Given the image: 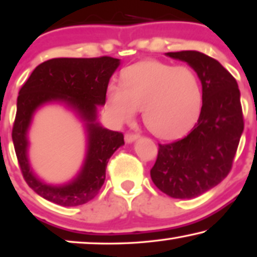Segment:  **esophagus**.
I'll return each instance as SVG.
<instances>
[{"instance_id": "1", "label": "esophagus", "mask_w": 257, "mask_h": 257, "mask_svg": "<svg viewBox=\"0 0 257 257\" xmlns=\"http://www.w3.org/2000/svg\"><path fill=\"white\" fill-rule=\"evenodd\" d=\"M139 135H136V134H125L124 135V142L125 143H128V144H130V143H133V142H135V141H137L139 140Z\"/></svg>"}]
</instances>
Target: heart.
Listing matches in <instances>:
<instances>
[{
    "label": "heart",
    "mask_w": 257,
    "mask_h": 257,
    "mask_svg": "<svg viewBox=\"0 0 257 257\" xmlns=\"http://www.w3.org/2000/svg\"><path fill=\"white\" fill-rule=\"evenodd\" d=\"M121 85L106 90V109L117 123L132 121L142 107L148 129L160 139H177L195 123L202 107V84L188 66L144 60L125 68Z\"/></svg>",
    "instance_id": "1"
}]
</instances>
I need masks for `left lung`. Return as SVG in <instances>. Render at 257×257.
<instances>
[{
  "label": "left lung",
  "mask_w": 257,
  "mask_h": 257,
  "mask_svg": "<svg viewBox=\"0 0 257 257\" xmlns=\"http://www.w3.org/2000/svg\"><path fill=\"white\" fill-rule=\"evenodd\" d=\"M197 72L202 108L182 140L159 144L150 174L157 188L173 198H194L216 187L231 171L243 132L238 83L217 60L196 51L166 53Z\"/></svg>",
  "instance_id": "obj_1"
}]
</instances>
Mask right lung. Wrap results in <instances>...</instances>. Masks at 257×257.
I'll return each instance as SVG.
<instances>
[{
	"instance_id": "obj_1",
	"label": "right lung",
	"mask_w": 257,
	"mask_h": 257,
	"mask_svg": "<svg viewBox=\"0 0 257 257\" xmlns=\"http://www.w3.org/2000/svg\"><path fill=\"white\" fill-rule=\"evenodd\" d=\"M118 66L120 60L109 56L52 59L34 69L19 91L13 128L15 151L26 183L45 200L62 206L82 205L104 185L107 163L124 141L121 133L102 127L98 120V106L105 105L107 86ZM55 103L75 114L87 137L86 157L80 171L60 185L38 177L28 157V132L34 115L43 106Z\"/></svg>"
}]
</instances>
